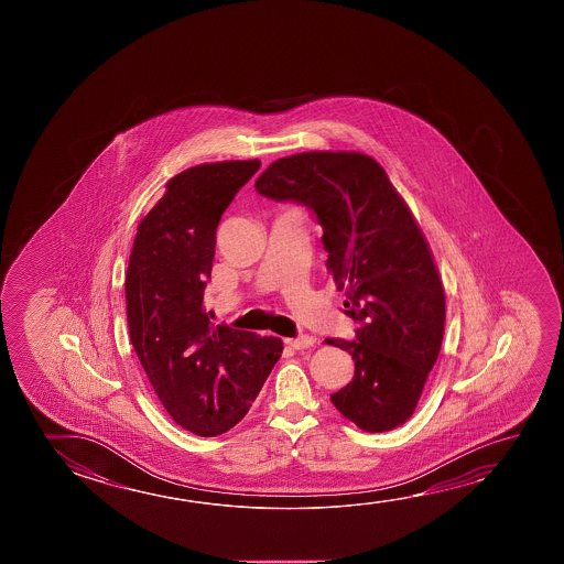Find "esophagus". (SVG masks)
Here are the masks:
<instances>
[{
    "mask_svg": "<svg viewBox=\"0 0 564 564\" xmlns=\"http://www.w3.org/2000/svg\"><path fill=\"white\" fill-rule=\"evenodd\" d=\"M314 341H316L314 336L305 334V336H299V338H286L285 344L289 348H293V350H305V348L314 346Z\"/></svg>",
    "mask_w": 564,
    "mask_h": 564,
    "instance_id": "obj_1",
    "label": "esophagus"
}]
</instances>
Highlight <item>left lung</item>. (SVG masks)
<instances>
[{"label":"left lung","instance_id":"left-lung-1","mask_svg":"<svg viewBox=\"0 0 564 564\" xmlns=\"http://www.w3.org/2000/svg\"><path fill=\"white\" fill-rule=\"evenodd\" d=\"M256 191L313 210L323 228L326 269L346 291L354 340L328 338L354 360V378L330 395L366 433L411 419L444 336L443 281L401 194L376 159L358 151H306L281 158Z\"/></svg>","mask_w":564,"mask_h":564}]
</instances>
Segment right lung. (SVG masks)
I'll list each match as a JSON object with an SVG mask.
<instances>
[{
	"mask_svg": "<svg viewBox=\"0 0 564 564\" xmlns=\"http://www.w3.org/2000/svg\"><path fill=\"white\" fill-rule=\"evenodd\" d=\"M259 165L220 161L173 176L131 248L126 305L133 350L166 413L198 436L238 425L283 351L273 336L214 326L203 305L218 223Z\"/></svg>",
	"mask_w": 564,
	"mask_h": 564,
	"instance_id": "add662e5",
	"label": "right lung"
}]
</instances>
